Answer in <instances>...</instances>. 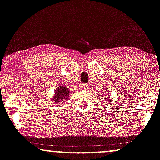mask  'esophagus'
Instances as JSON below:
<instances>
[{"label":"esophagus","mask_w":160,"mask_h":160,"mask_svg":"<svg viewBox=\"0 0 160 160\" xmlns=\"http://www.w3.org/2000/svg\"><path fill=\"white\" fill-rule=\"evenodd\" d=\"M80 88H81V89H82V90H87V89L88 88V86L87 84H81L80 85Z\"/></svg>","instance_id":"obj_1"}]
</instances>
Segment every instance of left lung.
<instances>
[{
  "label": "left lung",
  "instance_id": "obj_1",
  "mask_svg": "<svg viewBox=\"0 0 160 160\" xmlns=\"http://www.w3.org/2000/svg\"><path fill=\"white\" fill-rule=\"evenodd\" d=\"M105 92H104V91H103V92H102V93H104V94H107V93H105Z\"/></svg>",
  "mask_w": 160,
  "mask_h": 160
}]
</instances>
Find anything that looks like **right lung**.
I'll use <instances>...</instances> for the list:
<instances>
[{"label": "right lung", "instance_id": "add662e5", "mask_svg": "<svg viewBox=\"0 0 160 160\" xmlns=\"http://www.w3.org/2000/svg\"><path fill=\"white\" fill-rule=\"evenodd\" d=\"M69 88L62 85L57 87L55 90V94L53 96L54 103L56 105H60V104H63V102H67V100L69 99Z\"/></svg>", "mask_w": 160, "mask_h": 160}]
</instances>
